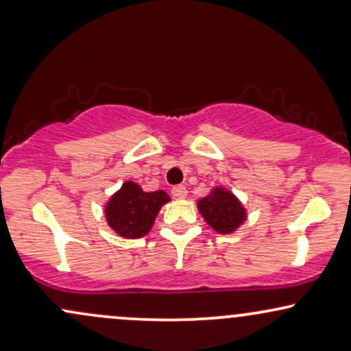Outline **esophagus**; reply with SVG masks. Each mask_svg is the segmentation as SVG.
Instances as JSON below:
<instances>
[{"instance_id": "esophagus-1", "label": "esophagus", "mask_w": 351, "mask_h": 351, "mask_svg": "<svg viewBox=\"0 0 351 351\" xmlns=\"http://www.w3.org/2000/svg\"><path fill=\"white\" fill-rule=\"evenodd\" d=\"M186 188L183 186V184H178V186H175L171 189V195H173V198H176V199H183L184 196H186Z\"/></svg>"}]
</instances>
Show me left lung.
Masks as SVG:
<instances>
[{"instance_id":"obj_1","label":"left lung","mask_w":351,"mask_h":351,"mask_svg":"<svg viewBox=\"0 0 351 351\" xmlns=\"http://www.w3.org/2000/svg\"><path fill=\"white\" fill-rule=\"evenodd\" d=\"M204 221L219 234H231L245 221V209L241 201L226 188L216 186L198 201Z\"/></svg>"}]
</instances>
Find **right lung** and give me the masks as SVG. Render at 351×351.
<instances>
[{
	"label": "right lung",
	"mask_w": 351,
	"mask_h": 351,
	"mask_svg": "<svg viewBox=\"0 0 351 351\" xmlns=\"http://www.w3.org/2000/svg\"><path fill=\"white\" fill-rule=\"evenodd\" d=\"M168 201L170 196L163 189L147 193L134 181H125L106 204L107 223L117 234L127 239L143 237L148 234L156 215Z\"/></svg>",
	"instance_id": "add662e5"
}]
</instances>
